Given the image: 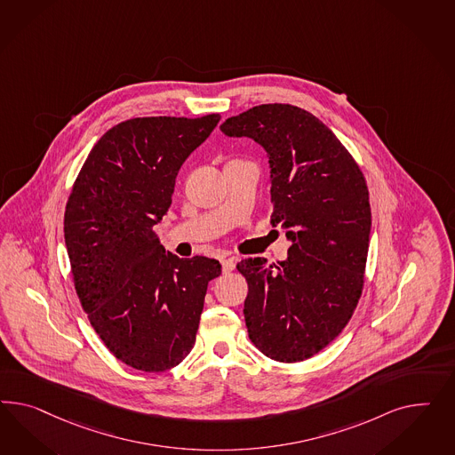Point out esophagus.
<instances>
[{"label": "esophagus", "instance_id": "1", "mask_svg": "<svg viewBox=\"0 0 455 455\" xmlns=\"http://www.w3.org/2000/svg\"><path fill=\"white\" fill-rule=\"evenodd\" d=\"M235 265H236V257L223 259V260H221V270H223V274H230V272H234Z\"/></svg>", "mask_w": 455, "mask_h": 455}]
</instances>
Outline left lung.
<instances>
[{"instance_id": "1", "label": "left lung", "mask_w": 455, "mask_h": 455, "mask_svg": "<svg viewBox=\"0 0 455 455\" xmlns=\"http://www.w3.org/2000/svg\"><path fill=\"white\" fill-rule=\"evenodd\" d=\"M220 130L265 148L270 223L291 242L283 262L236 265L248 282V337L267 357L302 362L339 337L360 300L372 225L367 181L331 128L299 107L259 105Z\"/></svg>"}]
</instances>
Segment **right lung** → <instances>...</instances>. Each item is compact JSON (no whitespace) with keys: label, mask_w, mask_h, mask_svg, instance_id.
I'll return each mask as SVG.
<instances>
[{"label":"right lung","mask_w":455,"mask_h":455,"mask_svg":"<svg viewBox=\"0 0 455 455\" xmlns=\"http://www.w3.org/2000/svg\"><path fill=\"white\" fill-rule=\"evenodd\" d=\"M220 122L143 116L110 128L84 160L65 210V242L83 310L118 360L165 372L190 354L219 260L179 259L155 225L188 155Z\"/></svg>","instance_id":"obj_1"}]
</instances>
